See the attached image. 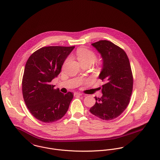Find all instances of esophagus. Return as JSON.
I'll list each match as a JSON object with an SVG mask.
<instances>
[{
  "instance_id": "1",
  "label": "esophagus",
  "mask_w": 160,
  "mask_h": 160,
  "mask_svg": "<svg viewBox=\"0 0 160 160\" xmlns=\"http://www.w3.org/2000/svg\"><path fill=\"white\" fill-rule=\"evenodd\" d=\"M74 96H81V95H82V93H79V92H75L74 93Z\"/></svg>"
}]
</instances>
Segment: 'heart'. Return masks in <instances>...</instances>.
<instances>
[{"mask_svg":"<svg viewBox=\"0 0 160 160\" xmlns=\"http://www.w3.org/2000/svg\"><path fill=\"white\" fill-rule=\"evenodd\" d=\"M76 56L82 64L86 63H92L96 58L95 53L86 47L79 48L76 51Z\"/></svg>","mask_w":160,"mask_h":160,"instance_id":"obj_1","label":"heart"}]
</instances>
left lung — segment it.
Returning <instances> with one entry per match:
<instances>
[{
	"label": "left lung",
	"instance_id": "obj_1",
	"mask_svg": "<svg viewBox=\"0 0 160 160\" xmlns=\"http://www.w3.org/2000/svg\"><path fill=\"white\" fill-rule=\"evenodd\" d=\"M101 54L103 65L99 78L104 81L102 96L95 98L90 111L102 120H110L119 116L127 108L131 98L133 77L129 58L125 51L108 40L92 44Z\"/></svg>",
	"mask_w": 160,
	"mask_h": 160
}]
</instances>
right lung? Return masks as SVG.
Instances as JSON below:
<instances>
[{"label": "right lung", "mask_w": 160, "mask_h": 160, "mask_svg": "<svg viewBox=\"0 0 160 160\" xmlns=\"http://www.w3.org/2000/svg\"><path fill=\"white\" fill-rule=\"evenodd\" d=\"M74 46H46L28 58L22 81L24 102L32 115L44 123L60 119L67 112L73 93H61L51 84Z\"/></svg>", "instance_id": "1"}]
</instances>
